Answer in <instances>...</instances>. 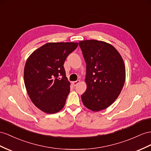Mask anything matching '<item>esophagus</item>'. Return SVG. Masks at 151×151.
I'll list each match as a JSON object with an SVG mask.
<instances>
[{"label": "esophagus", "instance_id": "34e87169", "mask_svg": "<svg viewBox=\"0 0 151 151\" xmlns=\"http://www.w3.org/2000/svg\"><path fill=\"white\" fill-rule=\"evenodd\" d=\"M80 83V80H76V81H75V82H72V84H73V86H76L77 85H78V83Z\"/></svg>", "mask_w": 151, "mask_h": 151}]
</instances>
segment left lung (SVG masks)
<instances>
[{"instance_id": "left-lung-1", "label": "left lung", "mask_w": 151, "mask_h": 151, "mask_svg": "<svg viewBox=\"0 0 151 151\" xmlns=\"http://www.w3.org/2000/svg\"><path fill=\"white\" fill-rule=\"evenodd\" d=\"M86 63V91L81 96L83 105L93 111L106 109L121 93L126 68L114 46L96 40L79 42Z\"/></svg>"}]
</instances>
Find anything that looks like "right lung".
Wrapping results in <instances>:
<instances>
[{"instance_id":"add662e5","label":"right lung","mask_w":151,"mask_h":151,"mask_svg":"<svg viewBox=\"0 0 151 151\" xmlns=\"http://www.w3.org/2000/svg\"><path fill=\"white\" fill-rule=\"evenodd\" d=\"M78 42H48L34 51L24 68L27 92L33 104L46 114L63 109L70 92V82L64 68V61Z\"/></svg>"}]
</instances>
